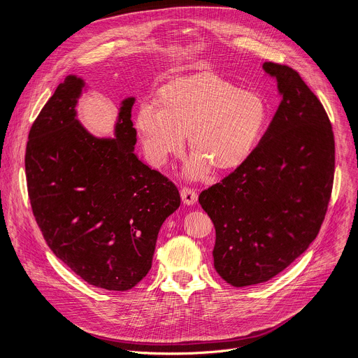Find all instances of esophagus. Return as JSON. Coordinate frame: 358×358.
<instances>
[{"label":"esophagus","instance_id":"34e87169","mask_svg":"<svg viewBox=\"0 0 358 358\" xmlns=\"http://www.w3.org/2000/svg\"><path fill=\"white\" fill-rule=\"evenodd\" d=\"M180 195H181V199H182V202L185 203V206H194V203L198 199L196 192L194 189H191V188H182L180 191Z\"/></svg>","mask_w":358,"mask_h":358}]
</instances>
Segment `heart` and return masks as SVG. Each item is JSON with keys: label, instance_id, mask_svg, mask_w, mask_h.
Wrapping results in <instances>:
<instances>
[{"label": "heart", "instance_id": "b5f03b06", "mask_svg": "<svg viewBox=\"0 0 358 358\" xmlns=\"http://www.w3.org/2000/svg\"><path fill=\"white\" fill-rule=\"evenodd\" d=\"M160 108L143 103L136 129L147 160L156 167L181 152L188 134L194 151L185 177L201 180L211 166L218 171L241 167L259 143L269 119L265 97L242 90L228 79L202 72L178 78L159 92Z\"/></svg>", "mask_w": 358, "mask_h": 358}]
</instances>
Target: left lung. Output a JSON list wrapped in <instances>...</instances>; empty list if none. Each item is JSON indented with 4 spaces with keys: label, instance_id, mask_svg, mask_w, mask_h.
<instances>
[{
    "label": "left lung",
    "instance_id": "obj_1",
    "mask_svg": "<svg viewBox=\"0 0 358 358\" xmlns=\"http://www.w3.org/2000/svg\"><path fill=\"white\" fill-rule=\"evenodd\" d=\"M262 68L280 105L250 157L198 198L215 227V271L235 287L268 282L309 248L334 177V136L320 100L292 68Z\"/></svg>",
    "mask_w": 358,
    "mask_h": 358
}]
</instances>
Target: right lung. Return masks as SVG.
<instances>
[{
  "instance_id": "right-lung-1",
  "label": "right lung",
  "mask_w": 358,
  "mask_h": 358,
  "mask_svg": "<svg viewBox=\"0 0 358 358\" xmlns=\"http://www.w3.org/2000/svg\"><path fill=\"white\" fill-rule=\"evenodd\" d=\"M87 86L68 75L34 122L25 173L34 217L57 258L89 285L129 290L151 269L177 187L134 155V96L122 100L113 137L78 120Z\"/></svg>"
}]
</instances>
